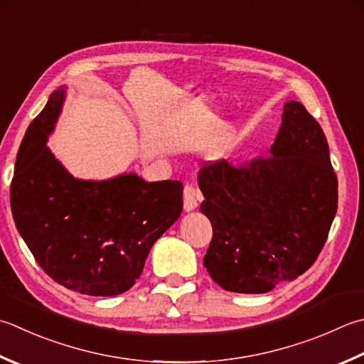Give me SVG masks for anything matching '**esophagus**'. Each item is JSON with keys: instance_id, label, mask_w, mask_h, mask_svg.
Here are the masks:
<instances>
[{"instance_id": "esophagus-1", "label": "esophagus", "mask_w": 364, "mask_h": 364, "mask_svg": "<svg viewBox=\"0 0 364 364\" xmlns=\"http://www.w3.org/2000/svg\"><path fill=\"white\" fill-rule=\"evenodd\" d=\"M184 211H194L198 206V200L202 198V194L196 186L184 188Z\"/></svg>"}]
</instances>
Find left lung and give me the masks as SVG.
<instances>
[{"label":"left lung","instance_id":"1","mask_svg":"<svg viewBox=\"0 0 364 364\" xmlns=\"http://www.w3.org/2000/svg\"><path fill=\"white\" fill-rule=\"evenodd\" d=\"M200 211L213 225L203 259L211 279L237 294H267L318 257L338 210V178L322 127L296 101L282 107L269 158L198 172Z\"/></svg>","mask_w":364,"mask_h":364}]
</instances>
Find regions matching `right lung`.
I'll return each instance as SVG.
<instances>
[{
	"label": "right lung",
	"instance_id": "1",
	"mask_svg": "<svg viewBox=\"0 0 364 364\" xmlns=\"http://www.w3.org/2000/svg\"><path fill=\"white\" fill-rule=\"evenodd\" d=\"M66 87L53 91L17 153L11 184L14 223L42 269L91 296L129 290L161 235L180 218L183 184L137 173L80 180L47 148Z\"/></svg>",
	"mask_w": 364,
	"mask_h": 364
}]
</instances>
